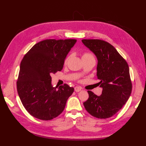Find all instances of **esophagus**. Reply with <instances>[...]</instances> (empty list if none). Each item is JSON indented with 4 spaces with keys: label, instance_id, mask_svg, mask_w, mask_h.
Here are the masks:
<instances>
[{
    "label": "esophagus",
    "instance_id": "1",
    "mask_svg": "<svg viewBox=\"0 0 146 146\" xmlns=\"http://www.w3.org/2000/svg\"><path fill=\"white\" fill-rule=\"evenodd\" d=\"M82 90V88L80 87V86H75V91L76 92H79Z\"/></svg>",
    "mask_w": 146,
    "mask_h": 146
}]
</instances>
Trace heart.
<instances>
[{"mask_svg": "<svg viewBox=\"0 0 146 146\" xmlns=\"http://www.w3.org/2000/svg\"><path fill=\"white\" fill-rule=\"evenodd\" d=\"M82 58H94V56H93V55L92 54L89 53V52H85V53L83 54ZM68 58H66V61H65L66 62Z\"/></svg>", "mask_w": 146, "mask_h": 146, "instance_id": "heart-1", "label": "heart"}]
</instances>
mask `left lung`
Returning <instances> with one entry per match:
<instances>
[{"mask_svg": "<svg viewBox=\"0 0 146 146\" xmlns=\"http://www.w3.org/2000/svg\"><path fill=\"white\" fill-rule=\"evenodd\" d=\"M82 41L97 58V76L102 88L100 96L88 91L89 97L83 105L92 116L107 119L117 113L131 96L132 82L128 64L110 43L100 39Z\"/></svg>", "mask_w": 146, "mask_h": 146, "instance_id": "obj_1", "label": "left lung"}]
</instances>
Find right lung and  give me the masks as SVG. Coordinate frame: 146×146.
I'll return each mask as SVG.
<instances>
[{
  "mask_svg": "<svg viewBox=\"0 0 146 146\" xmlns=\"http://www.w3.org/2000/svg\"><path fill=\"white\" fill-rule=\"evenodd\" d=\"M76 39H46L34 45L21 61L17 90L26 110L37 119L49 120L61 114L74 88L53 87L51 75L61 71Z\"/></svg>",
  "mask_w": 146,
  "mask_h": 146,
  "instance_id": "add662e5",
  "label": "right lung"
}]
</instances>
